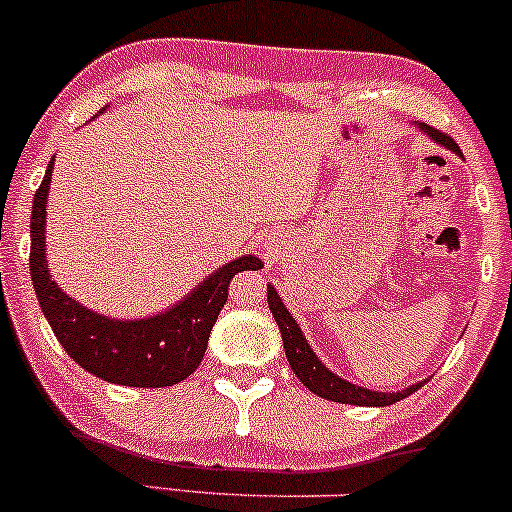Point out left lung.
Listing matches in <instances>:
<instances>
[{
    "label": "left lung",
    "mask_w": 512,
    "mask_h": 512,
    "mask_svg": "<svg viewBox=\"0 0 512 512\" xmlns=\"http://www.w3.org/2000/svg\"><path fill=\"white\" fill-rule=\"evenodd\" d=\"M421 129H424L426 134H431V139H436L438 144L448 146V149L460 154V146H457L455 139L448 137L445 132H440V129L431 125H421ZM267 303H269V310H272L276 325H279L291 370L310 392H315L317 397L332 399V402H342V404H358V407H387V404H395L399 399L409 397L411 392H416L426 383V380H421V383L411 385L407 390L390 392V395H387V392H373V390H366V387H356L346 383V380L339 378V375H334L332 370L322 366L320 358L313 354V349H310L308 342H305L301 327L296 325V320H293L289 310H286V305L281 303L279 293H276L272 286H267Z\"/></svg>",
    "instance_id": "obj_1"
}]
</instances>
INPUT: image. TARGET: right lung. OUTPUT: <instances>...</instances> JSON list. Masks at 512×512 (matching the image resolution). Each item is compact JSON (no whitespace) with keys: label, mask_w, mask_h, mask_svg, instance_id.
Segmentation results:
<instances>
[{"label":"right lung","mask_w":512,"mask_h":512,"mask_svg":"<svg viewBox=\"0 0 512 512\" xmlns=\"http://www.w3.org/2000/svg\"><path fill=\"white\" fill-rule=\"evenodd\" d=\"M52 163L33 197L31 279L40 308L62 349L96 378L125 387H168L185 380L202 363L211 327L228 301V284L238 272L262 269L257 257H240L197 286L185 301L149 320H113L84 308L57 289L45 264V202Z\"/></svg>","instance_id":"1"}]
</instances>
